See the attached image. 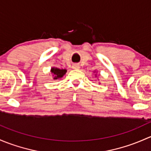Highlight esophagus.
<instances>
[{"label": "esophagus", "instance_id": "esophagus-1", "mask_svg": "<svg viewBox=\"0 0 151 151\" xmlns=\"http://www.w3.org/2000/svg\"><path fill=\"white\" fill-rule=\"evenodd\" d=\"M72 68H73V69H79V68H80V66H79L78 64H73Z\"/></svg>", "mask_w": 151, "mask_h": 151}]
</instances>
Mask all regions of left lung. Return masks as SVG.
I'll return each mask as SVG.
<instances>
[{"label":"left lung","mask_w":151,"mask_h":151,"mask_svg":"<svg viewBox=\"0 0 151 151\" xmlns=\"http://www.w3.org/2000/svg\"><path fill=\"white\" fill-rule=\"evenodd\" d=\"M94 73H96V71H94ZM95 76H97V73L95 74Z\"/></svg>","instance_id":"8db88e82"}]
</instances>
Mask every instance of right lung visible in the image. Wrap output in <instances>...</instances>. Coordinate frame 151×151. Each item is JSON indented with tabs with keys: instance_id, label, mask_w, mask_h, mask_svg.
Segmentation results:
<instances>
[{
	"instance_id": "obj_1",
	"label": "right lung",
	"mask_w": 151,
	"mask_h": 151,
	"mask_svg": "<svg viewBox=\"0 0 151 151\" xmlns=\"http://www.w3.org/2000/svg\"><path fill=\"white\" fill-rule=\"evenodd\" d=\"M50 72L52 73L53 79L54 80H57V79L61 78H63L65 74L67 73V70L60 69V68L53 67V68H51Z\"/></svg>"
}]
</instances>
